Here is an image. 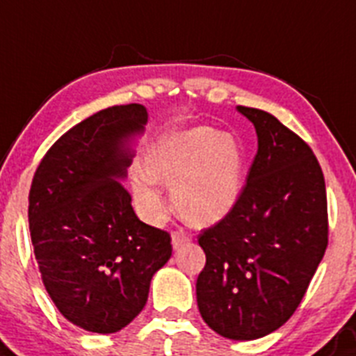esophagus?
<instances>
[{
  "instance_id": "34e87169",
  "label": "esophagus",
  "mask_w": 356,
  "mask_h": 356,
  "mask_svg": "<svg viewBox=\"0 0 356 356\" xmlns=\"http://www.w3.org/2000/svg\"><path fill=\"white\" fill-rule=\"evenodd\" d=\"M189 241V235L184 234V232L181 230H175L172 232V244H174V248H179L181 244H184V242Z\"/></svg>"
}]
</instances>
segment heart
Masks as SVG:
<instances>
[{"label": "heart", "mask_w": 356, "mask_h": 356, "mask_svg": "<svg viewBox=\"0 0 356 356\" xmlns=\"http://www.w3.org/2000/svg\"><path fill=\"white\" fill-rule=\"evenodd\" d=\"M244 161V149L234 135L198 126L163 138L152 149L145 170L152 181L172 188L174 207L186 223L207 227L237 204ZM133 193L151 216L161 212V197L147 179L138 177Z\"/></svg>", "instance_id": "heart-1"}]
</instances>
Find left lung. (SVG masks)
I'll list each match as a JSON object with an SVG mask.
<instances>
[{"label":"left lung","instance_id":"left-lung-1","mask_svg":"<svg viewBox=\"0 0 356 356\" xmlns=\"http://www.w3.org/2000/svg\"><path fill=\"white\" fill-rule=\"evenodd\" d=\"M258 152L235 207L198 235L205 267L197 302L223 337L253 341L297 311L328 245L323 172L297 133L268 112L238 107Z\"/></svg>","mask_w":356,"mask_h":356}]
</instances>
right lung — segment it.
Masks as SVG:
<instances>
[{
    "label": "right lung",
    "mask_w": 356,
    "mask_h": 356,
    "mask_svg": "<svg viewBox=\"0 0 356 356\" xmlns=\"http://www.w3.org/2000/svg\"><path fill=\"white\" fill-rule=\"evenodd\" d=\"M145 121L138 103L103 108L61 135L33 175L28 218L42 281L59 313L88 332L124 328L172 257L170 234L142 223L118 181L129 167L124 140Z\"/></svg>",
    "instance_id": "right-lung-1"
}]
</instances>
